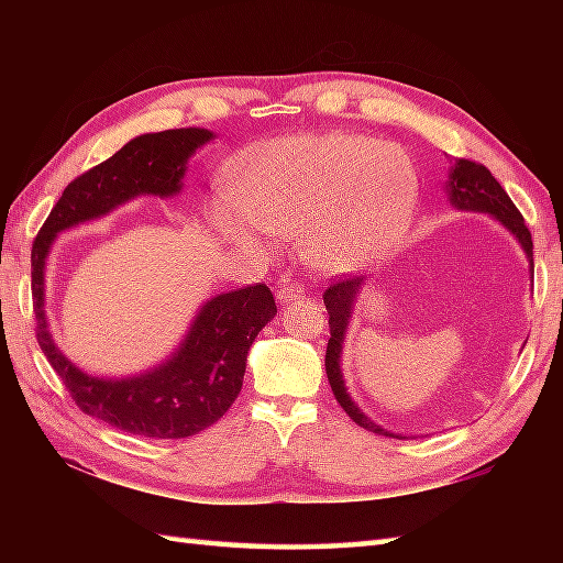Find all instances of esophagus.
Here are the masks:
<instances>
[{
	"mask_svg": "<svg viewBox=\"0 0 563 563\" xmlns=\"http://www.w3.org/2000/svg\"><path fill=\"white\" fill-rule=\"evenodd\" d=\"M305 290H302V285L300 283H292V280H280L278 283V292H275V298H278V302H290V300H295V298H300Z\"/></svg>",
	"mask_w": 563,
	"mask_h": 563,
	"instance_id": "1",
	"label": "esophagus"
}]
</instances>
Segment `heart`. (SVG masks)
Returning <instances> with one entry per match:
<instances>
[{
	"label": "heart",
	"instance_id": "b5f03b06",
	"mask_svg": "<svg viewBox=\"0 0 563 563\" xmlns=\"http://www.w3.org/2000/svg\"><path fill=\"white\" fill-rule=\"evenodd\" d=\"M231 200L213 221L241 247H261L258 228L300 233L322 273H347L387 253L412 221L417 170L402 151L355 133L275 139L247 148L231 170Z\"/></svg>",
	"mask_w": 563,
	"mask_h": 563
}]
</instances>
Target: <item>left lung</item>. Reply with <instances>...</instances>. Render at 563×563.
Here are the masks:
<instances>
[{
	"label": "left lung",
	"instance_id": "left-lung-1",
	"mask_svg": "<svg viewBox=\"0 0 563 563\" xmlns=\"http://www.w3.org/2000/svg\"><path fill=\"white\" fill-rule=\"evenodd\" d=\"M450 201L462 208V211H484L497 218L499 223H504L509 231L519 238V243L523 251L529 255V263L533 268V243H531V233L527 223H523V216L519 213V208L511 203V198L507 196V190L499 186V180L492 176V170L484 164H476V161L470 158H460L454 164L452 170V180H450ZM362 278L360 275H342V278H330V285L325 288V300L328 308V325H330V340H328V352H325V369H328V379L332 387V395L340 402V407L345 409L347 417L352 422L365 427V430L375 432V434H385V437H397L385 432L383 427L369 422V419L360 412L357 405L352 402L345 383H342L340 375V352H342V340H345V330H347V320H350V310H352V300L360 290Z\"/></svg>",
	"mask_w": 563,
	"mask_h": 563
}]
</instances>
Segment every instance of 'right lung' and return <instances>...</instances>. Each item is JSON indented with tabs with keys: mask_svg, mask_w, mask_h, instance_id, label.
<instances>
[{
	"mask_svg": "<svg viewBox=\"0 0 563 563\" xmlns=\"http://www.w3.org/2000/svg\"><path fill=\"white\" fill-rule=\"evenodd\" d=\"M211 139L213 133L206 129H174L129 141L111 158L64 188L32 245L34 330L54 373L84 415L151 440H184L203 432L228 412L243 387L247 350L265 322L278 312L271 288L255 283L206 302L184 345L154 373L99 379L76 369L56 350L46 330L44 261L59 231L107 216L111 208L141 194L174 196L180 190L188 156Z\"/></svg>",
	"mask_w": 563,
	"mask_h": 563,
	"instance_id": "obj_1",
	"label": "right lung"
}]
</instances>
